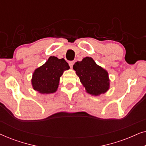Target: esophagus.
I'll use <instances>...</instances> for the list:
<instances>
[{"mask_svg": "<svg viewBox=\"0 0 146 146\" xmlns=\"http://www.w3.org/2000/svg\"><path fill=\"white\" fill-rule=\"evenodd\" d=\"M68 64H69V66L70 68H72V66L74 64V62L73 61H69L68 62Z\"/></svg>", "mask_w": 146, "mask_h": 146, "instance_id": "34e87169", "label": "esophagus"}]
</instances>
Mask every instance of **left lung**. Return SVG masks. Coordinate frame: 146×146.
I'll list each match as a JSON object with an SVG mask.
<instances>
[{"instance_id":"8db88e82","label":"left lung","mask_w":146,"mask_h":146,"mask_svg":"<svg viewBox=\"0 0 146 146\" xmlns=\"http://www.w3.org/2000/svg\"><path fill=\"white\" fill-rule=\"evenodd\" d=\"M80 80L90 94L99 96L104 94L110 88L108 72L100 66L91 57L84 58L73 66Z\"/></svg>"}]
</instances>
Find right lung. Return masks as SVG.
Wrapping results in <instances>:
<instances>
[{
  "mask_svg": "<svg viewBox=\"0 0 146 146\" xmlns=\"http://www.w3.org/2000/svg\"><path fill=\"white\" fill-rule=\"evenodd\" d=\"M70 66L64 58L50 56L44 64L34 72L32 78L33 89L41 94H51L57 90L60 78Z\"/></svg>",
  "mask_w": 146,
  "mask_h": 146,
  "instance_id": "obj_1",
  "label": "right lung"
}]
</instances>
